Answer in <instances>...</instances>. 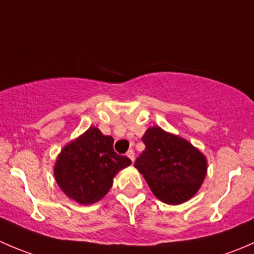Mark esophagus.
<instances>
[{
    "mask_svg": "<svg viewBox=\"0 0 254 254\" xmlns=\"http://www.w3.org/2000/svg\"><path fill=\"white\" fill-rule=\"evenodd\" d=\"M127 156L130 158V160H131V162H134V160H135V153H134V151L129 150V151H127Z\"/></svg>",
    "mask_w": 254,
    "mask_h": 254,
    "instance_id": "1",
    "label": "esophagus"
}]
</instances>
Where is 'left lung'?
Segmentation results:
<instances>
[{
  "label": "left lung",
  "instance_id": "left-lung-1",
  "mask_svg": "<svg viewBox=\"0 0 254 254\" xmlns=\"http://www.w3.org/2000/svg\"><path fill=\"white\" fill-rule=\"evenodd\" d=\"M146 148L134 166L152 193L166 204L184 203L198 191L206 176V160L200 151L182 137L158 127L142 136Z\"/></svg>",
  "mask_w": 254,
  "mask_h": 254
}]
</instances>
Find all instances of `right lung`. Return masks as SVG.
I'll return each instance as SVG.
<instances>
[{"instance_id": "1", "label": "right lung", "mask_w": 254, "mask_h": 254, "mask_svg": "<svg viewBox=\"0 0 254 254\" xmlns=\"http://www.w3.org/2000/svg\"><path fill=\"white\" fill-rule=\"evenodd\" d=\"M113 143L112 136L89 127L61 151L54 173L68 198L87 205L108 193L114 176L131 163L129 157L115 152Z\"/></svg>"}]
</instances>
